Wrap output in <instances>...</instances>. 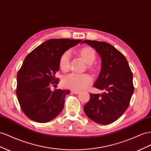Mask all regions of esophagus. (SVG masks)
<instances>
[{
    "label": "esophagus",
    "instance_id": "esophagus-1",
    "mask_svg": "<svg viewBox=\"0 0 151 151\" xmlns=\"http://www.w3.org/2000/svg\"><path fill=\"white\" fill-rule=\"evenodd\" d=\"M71 92H72V93H74V94H79V91H76V90H72Z\"/></svg>",
    "mask_w": 151,
    "mask_h": 151
}]
</instances>
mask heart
<instances>
[{"instance_id":"1","label":"heart","mask_w":151,"mask_h":151,"mask_svg":"<svg viewBox=\"0 0 151 151\" xmlns=\"http://www.w3.org/2000/svg\"><path fill=\"white\" fill-rule=\"evenodd\" d=\"M77 54L82 58L84 62L88 64V68L91 70H95V67L93 63L95 62L96 55L94 49L90 47H84L80 49L77 51ZM59 68L63 72H67L70 67V55L68 51L64 52L61 55L58 62ZM92 78L89 74H70L65 76L62 79V84L65 86L75 89V90H81L91 83Z\"/></svg>"}]
</instances>
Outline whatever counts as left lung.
<instances>
[{"mask_svg": "<svg viewBox=\"0 0 151 151\" xmlns=\"http://www.w3.org/2000/svg\"><path fill=\"white\" fill-rule=\"evenodd\" d=\"M82 43L95 48L101 57V70L93 87L103 91L101 94H90L84 111L98 124H111L129 106L134 91L132 70L124 56L111 44L90 40Z\"/></svg>", "mask_w": 151, "mask_h": 151, "instance_id": "8db88e82", "label": "left lung"}]
</instances>
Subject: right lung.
<instances>
[{
    "label": "right lung",
    "instance_id": "add662e5",
    "mask_svg": "<svg viewBox=\"0 0 151 151\" xmlns=\"http://www.w3.org/2000/svg\"><path fill=\"white\" fill-rule=\"evenodd\" d=\"M82 40L49 39L28 54L17 74L16 95L23 112L37 123H47L62 111L68 89L51 87L59 82L60 57Z\"/></svg>",
    "mask_w": 151,
    "mask_h": 151
}]
</instances>
